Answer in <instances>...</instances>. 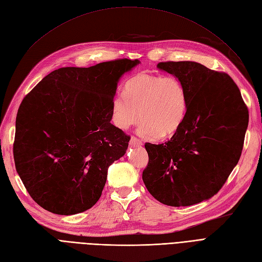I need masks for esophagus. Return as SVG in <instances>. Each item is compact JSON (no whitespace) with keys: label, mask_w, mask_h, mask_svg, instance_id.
<instances>
[{"label":"esophagus","mask_w":262,"mask_h":262,"mask_svg":"<svg viewBox=\"0 0 262 262\" xmlns=\"http://www.w3.org/2000/svg\"><path fill=\"white\" fill-rule=\"evenodd\" d=\"M130 145L131 146H141V145H143V142L135 137H132L130 140Z\"/></svg>","instance_id":"obj_1"}]
</instances>
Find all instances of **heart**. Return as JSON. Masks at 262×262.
<instances>
[{
	"label": "heart",
	"instance_id": "1",
	"mask_svg": "<svg viewBox=\"0 0 262 262\" xmlns=\"http://www.w3.org/2000/svg\"><path fill=\"white\" fill-rule=\"evenodd\" d=\"M186 113V91L182 81L174 76L141 73L125 82L124 95L117 93L112 102V117L116 127L127 130L141 118L139 131L149 139L174 134Z\"/></svg>",
	"mask_w": 262,
	"mask_h": 262
}]
</instances>
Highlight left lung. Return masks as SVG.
I'll use <instances>...</instances> for the list:
<instances>
[{
    "instance_id": "1",
    "label": "left lung",
    "mask_w": 262,
    "mask_h": 262,
    "mask_svg": "<svg viewBox=\"0 0 262 262\" xmlns=\"http://www.w3.org/2000/svg\"><path fill=\"white\" fill-rule=\"evenodd\" d=\"M157 67L182 81L187 113L170 141L145 144L148 164L143 182L165 205H193L221 190L237 164L248 125L247 107L226 73L193 61Z\"/></svg>"
}]
</instances>
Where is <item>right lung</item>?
<instances>
[{
  "instance_id": "add662e5",
  "label": "right lung",
  "mask_w": 262,
  "mask_h": 262,
  "mask_svg": "<svg viewBox=\"0 0 262 262\" xmlns=\"http://www.w3.org/2000/svg\"><path fill=\"white\" fill-rule=\"evenodd\" d=\"M139 60L51 72L20 104L14 159L31 198L46 211L74 215L95 205L108 166L130 137L111 123L117 83Z\"/></svg>"
}]
</instances>
